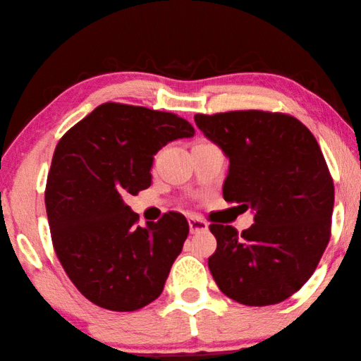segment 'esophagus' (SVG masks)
Wrapping results in <instances>:
<instances>
[{
	"mask_svg": "<svg viewBox=\"0 0 361 361\" xmlns=\"http://www.w3.org/2000/svg\"><path fill=\"white\" fill-rule=\"evenodd\" d=\"M189 222V231L191 233H200V232H207L208 231V224L205 221H202L200 218H195V216H191L188 219Z\"/></svg>",
	"mask_w": 361,
	"mask_h": 361,
	"instance_id": "esophagus-1",
	"label": "esophagus"
}]
</instances>
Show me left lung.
<instances>
[{
	"instance_id": "1",
	"label": "left lung",
	"mask_w": 361,
	"mask_h": 361,
	"mask_svg": "<svg viewBox=\"0 0 361 361\" xmlns=\"http://www.w3.org/2000/svg\"><path fill=\"white\" fill-rule=\"evenodd\" d=\"M228 159L227 202L254 213L241 233L212 224L208 268L222 293L247 306L289 298L316 270L330 240L335 186L311 130L297 118L262 110L194 116Z\"/></svg>"
}]
</instances>
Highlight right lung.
<instances>
[{
  "instance_id": "add662e5",
  "label": "right lung",
  "mask_w": 361,
  "mask_h": 361,
  "mask_svg": "<svg viewBox=\"0 0 361 361\" xmlns=\"http://www.w3.org/2000/svg\"><path fill=\"white\" fill-rule=\"evenodd\" d=\"M192 135L173 114L107 102L58 142L45 189L51 241L69 279L94 305L135 311L161 295L189 224L169 212L137 226L124 197L152 185L162 147Z\"/></svg>"
}]
</instances>
